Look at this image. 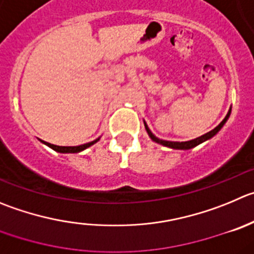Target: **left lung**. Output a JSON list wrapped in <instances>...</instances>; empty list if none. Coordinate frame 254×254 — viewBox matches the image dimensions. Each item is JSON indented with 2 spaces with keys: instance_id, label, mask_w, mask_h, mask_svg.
<instances>
[{
  "instance_id": "1",
  "label": "left lung",
  "mask_w": 254,
  "mask_h": 254,
  "mask_svg": "<svg viewBox=\"0 0 254 254\" xmlns=\"http://www.w3.org/2000/svg\"><path fill=\"white\" fill-rule=\"evenodd\" d=\"M229 115H231V109H229L228 114L226 115V118H224L223 120H222V123H220L218 127H215L214 129L210 130L209 132H207V134L202 135V136H199V138L196 139H193V140H189V141H168V140H162V139L156 138L155 135L153 134V132L150 131V129L148 127V125H146V123L144 122V125H145V129H146V132L149 134V136H150V139L153 141H155V143L158 144H162V145L164 146H168V148H172V149H179V150H188V149H191L194 148V146L199 145V144L204 143V141L209 140L210 138H213L215 134H217L218 131H219L222 127H223V125L226 124V122L228 120Z\"/></svg>"
}]
</instances>
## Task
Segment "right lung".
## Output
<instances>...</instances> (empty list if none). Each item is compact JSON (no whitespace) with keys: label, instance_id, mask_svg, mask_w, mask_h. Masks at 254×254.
Wrapping results in <instances>:
<instances>
[{"label":"right lung","instance_id":"1","mask_svg":"<svg viewBox=\"0 0 254 254\" xmlns=\"http://www.w3.org/2000/svg\"><path fill=\"white\" fill-rule=\"evenodd\" d=\"M99 140H100V138H98L94 141H90V143L82 144V145H79V146H59V145H54V144L46 143V141H44V144H46L47 146H50V148L54 149L55 151H59V153H80V151L85 150V149L89 148V146L94 145L95 143H98Z\"/></svg>","mask_w":254,"mask_h":254}]
</instances>
